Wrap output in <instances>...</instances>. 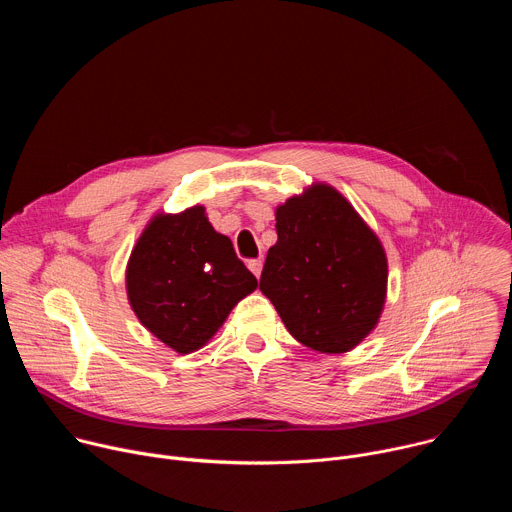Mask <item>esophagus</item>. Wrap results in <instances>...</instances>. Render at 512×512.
Listing matches in <instances>:
<instances>
[{"label": "esophagus", "mask_w": 512, "mask_h": 512, "mask_svg": "<svg viewBox=\"0 0 512 512\" xmlns=\"http://www.w3.org/2000/svg\"><path fill=\"white\" fill-rule=\"evenodd\" d=\"M247 267L251 269V273H253L255 277H259V275H261V269H263V261H261V259H251V261L247 263Z\"/></svg>", "instance_id": "esophagus-1"}]
</instances>
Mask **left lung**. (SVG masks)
<instances>
[{"label": "left lung", "mask_w": 512, "mask_h": 512, "mask_svg": "<svg viewBox=\"0 0 512 512\" xmlns=\"http://www.w3.org/2000/svg\"><path fill=\"white\" fill-rule=\"evenodd\" d=\"M277 243L259 289L304 346L338 354L377 326L387 298V255L352 204L312 184L275 210Z\"/></svg>", "instance_id": "left-lung-1"}]
</instances>
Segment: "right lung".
<instances>
[{
	"mask_svg": "<svg viewBox=\"0 0 512 512\" xmlns=\"http://www.w3.org/2000/svg\"><path fill=\"white\" fill-rule=\"evenodd\" d=\"M125 283L139 322L180 354L204 346L257 287L204 206L156 214L131 251Z\"/></svg>",
	"mask_w": 512,
	"mask_h": 512,
	"instance_id": "right-lung-1",
	"label": "right lung"
}]
</instances>
